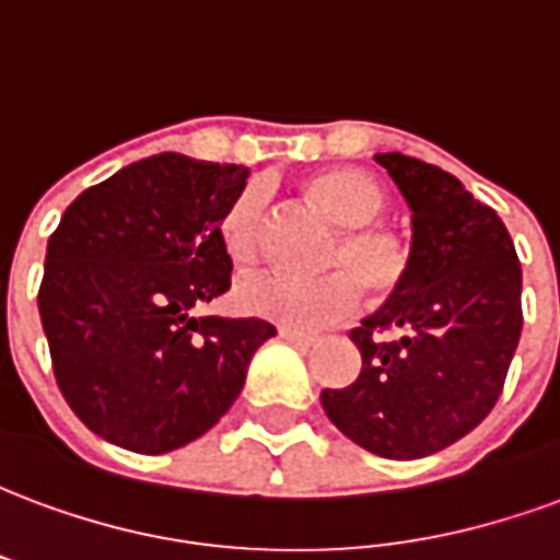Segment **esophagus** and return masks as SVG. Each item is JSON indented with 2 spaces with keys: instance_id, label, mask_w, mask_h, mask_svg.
Wrapping results in <instances>:
<instances>
[{
  "instance_id": "obj_1",
  "label": "esophagus",
  "mask_w": 560,
  "mask_h": 560,
  "mask_svg": "<svg viewBox=\"0 0 560 560\" xmlns=\"http://www.w3.org/2000/svg\"><path fill=\"white\" fill-rule=\"evenodd\" d=\"M279 336L284 341H291V345H300V348H312V345H317L315 336H308V332H300V329H288V327H281L279 329Z\"/></svg>"
}]
</instances>
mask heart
Segmentation results:
<instances>
[{
    "label": "heart",
    "mask_w": 560,
    "mask_h": 560,
    "mask_svg": "<svg viewBox=\"0 0 560 560\" xmlns=\"http://www.w3.org/2000/svg\"><path fill=\"white\" fill-rule=\"evenodd\" d=\"M305 191L320 212L341 224L320 267L327 272L300 279L284 272L245 276L233 291L243 315L264 317L288 329L329 327L353 312L360 288L369 296H387L401 284L411 255L399 233L375 221L387 209V188L360 167H329L308 176ZM267 185L248 183L221 219V248L233 264H252L264 243Z\"/></svg>",
    "instance_id": "1"
}]
</instances>
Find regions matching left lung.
Wrapping results in <instances>:
<instances>
[{
  "mask_svg": "<svg viewBox=\"0 0 560 560\" xmlns=\"http://www.w3.org/2000/svg\"><path fill=\"white\" fill-rule=\"evenodd\" d=\"M411 207V264L389 300L351 329L353 384L324 389L341 434L384 458H422L477 429L504 389L522 336V267L504 221L453 173L377 152ZM399 328L381 342L377 331Z\"/></svg>",
  "mask_w": 560,
  "mask_h": 560,
  "instance_id": "obj_1",
  "label": "left lung"
}]
</instances>
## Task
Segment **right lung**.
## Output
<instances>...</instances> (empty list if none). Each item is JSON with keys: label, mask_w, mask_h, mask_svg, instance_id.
I'll use <instances>...</instances> for the list:
<instances>
[{"label": "right lung", "mask_w": 560, "mask_h": 560, "mask_svg": "<svg viewBox=\"0 0 560 560\" xmlns=\"http://www.w3.org/2000/svg\"><path fill=\"white\" fill-rule=\"evenodd\" d=\"M248 167L149 155L92 185L47 240L38 291L56 384L86 429L159 456L209 432L276 336L260 317H195L231 288L221 219Z\"/></svg>", "instance_id": "add662e5"}]
</instances>
